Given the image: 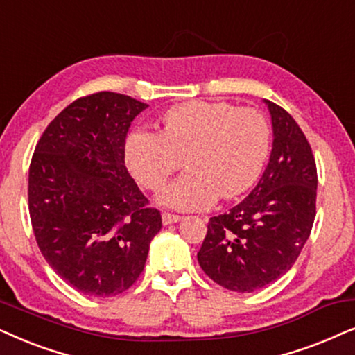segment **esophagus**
Masks as SVG:
<instances>
[{
  "label": "esophagus",
  "instance_id": "1",
  "mask_svg": "<svg viewBox=\"0 0 355 355\" xmlns=\"http://www.w3.org/2000/svg\"><path fill=\"white\" fill-rule=\"evenodd\" d=\"M182 217L177 214H170V212H162V224L168 225V224H175V222L180 220Z\"/></svg>",
  "mask_w": 355,
  "mask_h": 355
}]
</instances>
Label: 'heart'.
<instances>
[{"label": "heart", "instance_id": "b5f03b06", "mask_svg": "<svg viewBox=\"0 0 355 355\" xmlns=\"http://www.w3.org/2000/svg\"><path fill=\"white\" fill-rule=\"evenodd\" d=\"M271 131L261 113L227 102H187L164 115L162 133L131 130L125 159L141 187L157 191L180 168L188 173L160 193L162 205L178 211H201L219 195L232 200L243 195L266 162Z\"/></svg>", "mask_w": 355, "mask_h": 355}]
</instances>
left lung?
Returning a JSON list of instances; mask_svg holds the SVG:
<instances>
[{
    "label": "left lung",
    "mask_w": 355,
    "mask_h": 355,
    "mask_svg": "<svg viewBox=\"0 0 355 355\" xmlns=\"http://www.w3.org/2000/svg\"><path fill=\"white\" fill-rule=\"evenodd\" d=\"M272 149L252 193L225 214L211 217L198 263L234 292L263 289L286 274L310 237L316 214V165L300 126L284 108L264 101Z\"/></svg>",
    "instance_id": "left-lung-1"
}]
</instances>
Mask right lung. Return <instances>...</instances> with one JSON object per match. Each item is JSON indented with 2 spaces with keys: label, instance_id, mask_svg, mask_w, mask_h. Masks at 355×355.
I'll return each mask as SVG.
<instances>
[{
  "label": "right lung",
  "instance_id": "1",
  "mask_svg": "<svg viewBox=\"0 0 355 355\" xmlns=\"http://www.w3.org/2000/svg\"><path fill=\"white\" fill-rule=\"evenodd\" d=\"M146 108L116 92L78 98L46 126L32 155L37 245L61 279L86 295L130 289L162 227L125 167L126 135Z\"/></svg>",
  "mask_w": 355,
  "mask_h": 355
}]
</instances>
